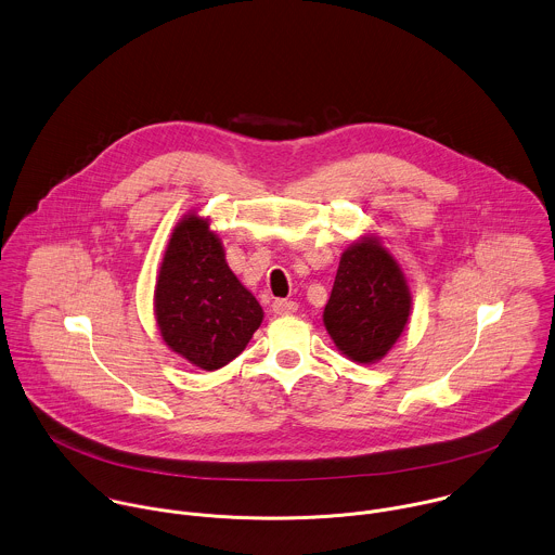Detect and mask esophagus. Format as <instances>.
<instances>
[{"instance_id":"1","label":"esophagus","mask_w":555,"mask_h":555,"mask_svg":"<svg viewBox=\"0 0 555 555\" xmlns=\"http://www.w3.org/2000/svg\"><path fill=\"white\" fill-rule=\"evenodd\" d=\"M296 309H298V305H296L294 300H283V298H279V300L272 302V311H274L276 315H292V313H296Z\"/></svg>"}]
</instances>
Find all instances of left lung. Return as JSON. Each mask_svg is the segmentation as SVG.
Segmentation results:
<instances>
[{
    "mask_svg": "<svg viewBox=\"0 0 555 555\" xmlns=\"http://www.w3.org/2000/svg\"><path fill=\"white\" fill-rule=\"evenodd\" d=\"M411 315V292L398 261L376 237L344 250L324 326L335 346L357 363L380 361Z\"/></svg>",
    "mask_w": 555,
    "mask_h": 555,
    "instance_id": "1",
    "label": "left lung"
}]
</instances>
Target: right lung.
I'll return each instance as SVG.
<instances>
[{
  "label": "right lung",
  "mask_w": 555,
  "mask_h": 555,
  "mask_svg": "<svg viewBox=\"0 0 555 555\" xmlns=\"http://www.w3.org/2000/svg\"><path fill=\"white\" fill-rule=\"evenodd\" d=\"M155 318L166 346L214 372L233 361L263 320L237 281L207 220L185 216L172 231L155 285Z\"/></svg>",
  "instance_id": "add662e5"
}]
</instances>
